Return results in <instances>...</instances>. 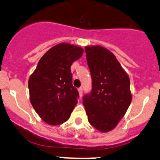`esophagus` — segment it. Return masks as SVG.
I'll return each mask as SVG.
<instances>
[{
  "label": "esophagus",
  "instance_id": "34e87169",
  "mask_svg": "<svg viewBox=\"0 0 160 160\" xmlns=\"http://www.w3.org/2000/svg\"><path fill=\"white\" fill-rule=\"evenodd\" d=\"M78 92H79V95H80V97H82V88H79Z\"/></svg>",
  "mask_w": 160,
  "mask_h": 160
}]
</instances>
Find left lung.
Wrapping results in <instances>:
<instances>
[{
  "label": "left lung",
  "instance_id": "8db88e82",
  "mask_svg": "<svg viewBox=\"0 0 160 160\" xmlns=\"http://www.w3.org/2000/svg\"><path fill=\"white\" fill-rule=\"evenodd\" d=\"M92 89L84 95L88 121L102 132L113 129L123 117L132 102L127 73L108 49L102 46L85 47Z\"/></svg>",
  "mask_w": 160,
  "mask_h": 160
}]
</instances>
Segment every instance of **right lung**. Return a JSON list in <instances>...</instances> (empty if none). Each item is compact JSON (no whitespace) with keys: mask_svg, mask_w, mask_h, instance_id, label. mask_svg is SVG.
<instances>
[{"mask_svg":"<svg viewBox=\"0 0 160 160\" xmlns=\"http://www.w3.org/2000/svg\"><path fill=\"white\" fill-rule=\"evenodd\" d=\"M82 53L79 46L58 43L41 57L29 78L31 103L46 123L66 122L78 104L79 93L72 85L71 66Z\"/></svg>","mask_w":160,"mask_h":160,"instance_id":"1","label":"right lung"}]
</instances>
